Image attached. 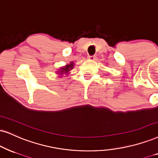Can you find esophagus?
<instances>
[{
	"mask_svg": "<svg viewBox=\"0 0 158 158\" xmlns=\"http://www.w3.org/2000/svg\"><path fill=\"white\" fill-rule=\"evenodd\" d=\"M87 58H88L89 60L93 61L94 60H95V57H94V56H88V57H87Z\"/></svg>",
	"mask_w": 158,
	"mask_h": 158,
	"instance_id": "esophagus-1",
	"label": "esophagus"
}]
</instances>
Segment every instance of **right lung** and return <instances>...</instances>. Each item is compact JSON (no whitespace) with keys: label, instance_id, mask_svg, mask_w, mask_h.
<instances>
[{"label":"right lung","instance_id":"add662e5","mask_svg":"<svg viewBox=\"0 0 158 158\" xmlns=\"http://www.w3.org/2000/svg\"><path fill=\"white\" fill-rule=\"evenodd\" d=\"M73 66H74V64H73V62H71L69 64H67L65 66L61 67V69H60L59 71H57V73L60 76H63V74L68 75L69 73V71L73 69Z\"/></svg>","mask_w":158,"mask_h":158}]
</instances>
